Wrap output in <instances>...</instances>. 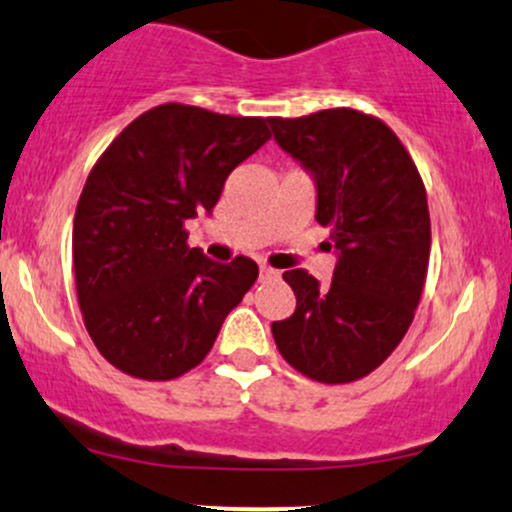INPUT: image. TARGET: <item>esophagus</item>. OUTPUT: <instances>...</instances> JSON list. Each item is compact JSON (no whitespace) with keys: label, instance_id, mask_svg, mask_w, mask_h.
I'll list each match as a JSON object with an SVG mask.
<instances>
[{"label":"esophagus","instance_id":"1","mask_svg":"<svg viewBox=\"0 0 512 512\" xmlns=\"http://www.w3.org/2000/svg\"><path fill=\"white\" fill-rule=\"evenodd\" d=\"M258 275H261V280H268V278H275L278 271H275V268H271V266H261V268H258Z\"/></svg>","mask_w":512,"mask_h":512}]
</instances>
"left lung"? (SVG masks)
Instances as JSON below:
<instances>
[{
	"mask_svg": "<svg viewBox=\"0 0 512 512\" xmlns=\"http://www.w3.org/2000/svg\"><path fill=\"white\" fill-rule=\"evenodd\" d=\"M273 137L317 186V222L336 254L331 285L285 271L297 297L273 321L280 355L309 380L346 384L370 375L409 331L430 256L426 188L399 137L380 118L329 108L271 118Z\"/></svg>",
	"mask_w": 512,
	"mask_h": 512,
	"instance_id": "left-lung-1",
	"label": "left lung"
}]
</instances>
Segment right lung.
<instances>
[{
    "label": "right lung",
    "instance_id": "add662e5",
    "mask_svg": "<svg viewBox=\"0 0 512 512\" xmlns=\"http://www.w3.org/2000/svg\"><path fill=\"white\" fill-rule=\"evenodd\" d=\"M271 140L268 118L164 103L125 128L91 169L72 232L84 326L125 375L174 380L203 363L258 266L186 244L227 176Z\"/></svg>",
    "mask_w": 512,
    "mask_h": 512
}]
</instances>
